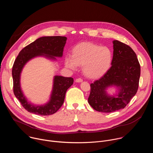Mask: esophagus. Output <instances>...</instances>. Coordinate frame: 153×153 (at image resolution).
Returning a JSON list of instances; mask_svg holds the SVG:
<instances>
[{
  "instance_id": "1",
  "label": "esophagus",
  "mask_w": 153,
  "mask_h": 153,
  "mask_svg": "<svg viewBox=\"0 0 153 153\" xmlns=\"http://www.w3.org/2000/svg\"><path fill=\"white\" fill-rule=\"evenodd\" d=\"M82 81H83V80H82L81 78H78V79H76V82L79 83V82H82Z\"/></svg>"
}]
</instances>
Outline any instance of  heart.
<instances>
[{"mask_svg": "<svg viewBox=\"0 0 153 153\" xmlns=\"http://www.w3.org/2000/svg\"><path fill=\"white\" fill-rule=\"evenodd\" d=\"M113 54L106 47H99L90 42H83L77 45L73 50V56L65 58V66L76 70L83 66L84 74L90 79H98L109 70Z\"/></svg>", "mask_w": 153, "mask_h": 153, "instance_id": "obj_1", "label": "heart"}]
</instances>
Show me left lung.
<instances>
[{"label":"left lung","instance_id":"8db88e82","mask_svg":"<svg viewBox=\"0 0 153 153\" xmlns=\"http://www.w3.org/2000/svg\"><path fill=\"white\" fill-rule=\"evenodd\" d=\"M111 68L100 79L90 85L88 99L94 110L111 113L124 108L136 94L140 76V66L133 49L119 40H113ZM116 86L118 93L110 96L105 90Z\"/></svg>","mask_w":153,"mask_h":153}]
</instances>
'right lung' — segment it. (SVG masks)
Instances as JSON below:
<instances>
[{
    "label": "right lung",
    "instance_id": "right-lung-1",
    "mask_svg": "<svg viewBox=\"0 0 153 153\" xmlns=\"http://www.w3.org/2000/svg\"><path fill=\"white\" fill-rule=\"evenodd\" d=\"M67 39L66 37L63 36L40 37L24 48L16 57L12 69L13 91L21 105L28 112L40 116H49L57 112L63 105L65 94L73 83L72 77L55 76L50 100L43 105H34L27 100L21 90L20 80L24 67L31 59L43 56L55 60V57H61Z\"/></svg>",
    "mask_w": 153,
    "mask_h": 153
}]
</instances>
